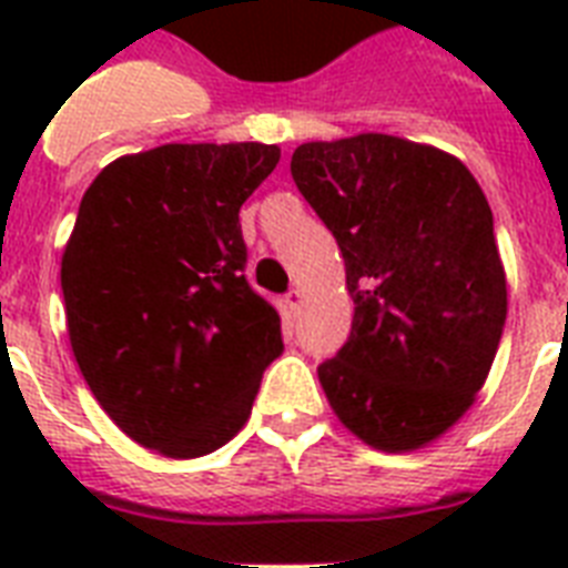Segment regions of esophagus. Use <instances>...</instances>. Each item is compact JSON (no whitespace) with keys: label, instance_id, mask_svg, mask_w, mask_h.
<instances>
[{"label":"esophagus","instance_id":"obj_1","mask_svg":"<svg viewBox=\"0 0 568 568\" xmlns=\"http://www.w3.org/2000/svg\"><path fill=\"white\" fill-rule=\"evenodd\" d=\"M301 303H303V294L297 292V288H292V292L285 294V306H288V312L301 310Z\"/></svg>","mask_w":568,"mask_h":568}]
</instances>
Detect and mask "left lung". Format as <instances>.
Here are the masks:
<instances>
[{"label": "left lung", "mask_w": 568, "mask_h": 568, "mask_svg": "<svg viewBox=\"0 0 568 568\" xmlns=\"http://www.w3.org/2000/svg\"><path fill=\"white\" fill-rule=\"evenodd\" d=\"M292 180L354 301L351 336L318 365L329 406L374 448H422L471 406L501 342L493 209L459 159L374 132L301 144Z\"/></svg>", "instance_id": "8db88e82"}]
</instances>
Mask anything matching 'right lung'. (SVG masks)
Instances as JSON below:
<instances>
[{"mask_svg": "<svg viewBox=\"0 0 568 568\" xmlns=\"http://www.w3.org/2000/svg\"><path fill=\"white\" fill-rule=\"evenodd\" d=\"M276 162L274 144H164L82 196L61 258L73 356L111 422L164 457L226 445L283 354L239 223Z\"/></svg>", "mask_w": 568, "mask_h": 568, "instance_id": "right-lung-1", "label": "right lung"}]
</instances>
